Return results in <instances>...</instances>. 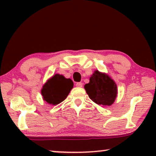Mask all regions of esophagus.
Here are the masks:
<instances>
[{"label":"esophagus","mask_w":156,"mask_h":156,"mask_svg":"<svg viewBox=\"0 0 156 156\" xmlns=\"http://www.w3.org/2000/svg\"><path fill=\"white\" fill-rule=\"evenodd\" d=\"M82 85H83V84L82 82H76V86L77 87H82Z\"/></svg>","instance_id":"1"}]
</instances>
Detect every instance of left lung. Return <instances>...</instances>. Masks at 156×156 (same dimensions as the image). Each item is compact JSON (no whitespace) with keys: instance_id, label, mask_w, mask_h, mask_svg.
Here are the masks:
<instances>
[{"instance_id":"obj_1","label":"left lung","mask_w":156,"mask_h":156,"mask_svg":"<svg viewBox=\"0 0 156 156\" xmlns=\"http://www.w3.org/2000/svg\"><path fill=\"white\" fill-rule=\"evenodd\" d=\"M84 89L90 99L99 105L110 106L117 95L116 83L107 74L95 71Z\"/></svg>"}]
</instances>
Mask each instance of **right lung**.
<instances>
[{
	"instance_id": "obj_1",
	"label": "right lung",
	"mask_w": 156,
	"mask_h": 156,
	"mask_svg": "<svg viewBox=\"0 0 156 156\" xmlns=\"http://www.w3.org/2000/svg\"><path fill=\"white\" fill-rule=\"evenodd\" d=\"M73 85L72 80L57 74L44 84L41 93L44 101L57 105L67 98Z\"/></svg>"
}]
</instances>
